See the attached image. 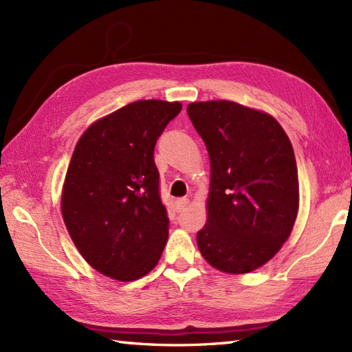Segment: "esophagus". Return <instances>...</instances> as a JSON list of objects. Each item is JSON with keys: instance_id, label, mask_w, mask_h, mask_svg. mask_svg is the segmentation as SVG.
I'll list each match as a JSON object with an SVG mask.
<instances>
[{"instance_id": "34e87169", "label": "esophagus", "mask_w": 352, "mask_h": 352, "mask_svg": "<svg viewBox=\"0 0 352 352\" xmlns=\"http://www.w3.org/2000/svg\"><path fill=\"white\" fill-rule=\"evenodd\" d=\"M188 206H189V199L188 198H180V199H177V203H175L177 212H183Z\"/></svg>"}]
</instances>
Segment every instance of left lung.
Returning <instances> with one entry per match:
<instances>
[{
  "label": "left lung",
  "mask_w": 352,
  "mask_h": 352,
  "mask_svg": "<svg viewBox=\"0 0 352 352\" xmlns=\"http://www.w3.org/2000/svg\"><path fill=\"white\" fill-rule=\"evenodd\" d=\"M188 115L210 159L201 256L226 274L267 263L294 230L300 208L296 160L274 116L234 101L190 102Z\"/></svg>",
  "instance_id": "8db88e82"
}]
</instances>
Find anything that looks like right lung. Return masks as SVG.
Instances as JSON below:
<instances>
[{
    "instance_id": "add662e5",
    "label": "right lung",
    "mask_w": 352,
    "mask_h": 352,
    "mask_svg": "<svg viewBox=\"0 0 352 352\" xmlns=\"http://www.w3.org/2000/svg\"><path fill=\"white\" fill-rule=\"evenodd\" d=\"M182 107L130 102L89 125L72 153L60 201L66 230L87 263L116 281L151 272L166 245L154 146Z\"/></svg>"
}]
</instances>
